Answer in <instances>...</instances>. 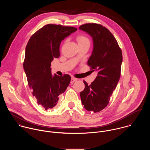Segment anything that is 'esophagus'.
I'll return each mask as SVG.
<instances>
[{
  "mask_svg": "<svg viewBox=\"0 0 150 150\" xmlns=\"http://www.w3.org/2000/svg\"><path fill=\"white\" fill-rule=\"evenodd\" d=\"M77 80V79L74 78V77H71V83H74V82H76Z\"/></svg>",
  "mask_w": 150,
  "mask_h": 150,
  "instance_id": "obj_1",
  "label": "esophagus"
}]
</instances>
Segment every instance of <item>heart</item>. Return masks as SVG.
Masks as SVG:
<instances>
[{"instance_id": "obj_1", "label": "heart", "mask_w": 150, "mask_h": 150, "mask_svg": "<svg viewBox=\"0 0 150 150\" xmlns=\"http://www.w3.org/2000/svg\"><path fill=\"white\" fill-rule=\"evenodd\" d=\"M77 42H78L79 44L86 43H89L88 38L84 35H79V36H78L77 38Z\"/></svg>"}]
</instances>
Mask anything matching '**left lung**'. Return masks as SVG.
I'll return each instance as SVG.
<instances>
[{
  "instance_id": "left-lung-1",
  "label": "left lung",
  "mask_w": 150,
  "mask_h": 150,
  "mask_svg": "<svg viewBox=\"0 0 150 150\" xmlns=\"http://www.w3.org/2000/svg\"><path fill=\"white\" fill-rule=\"evenodd\" d=\"M90 35L93 40V50L88 61L92 73L97 76L80 92L81 102L88 111L97 112L106 107L121 75L122 54L112 34L101 25L86 23L79 28Z\"/></svg>"
}]
</instances>
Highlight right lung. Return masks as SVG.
<instances>
[{"mask_svg":"<svg viewBox=\"0 0 150 150\" xmlns=\"http://www.w3.org/2000/svg\"><path fill=\"white\" fill-rule=\"evenodd\" d=\"M77 30L71 26L48 24L30 38L25 48L23 69L28 83L38 103L46 110L55 107L59 96L69 85L68 74L52 75L51 63L60 55V44L64 38Z\"/></svg>","mask_w":150,"mask_h":150,"instance_id":"obj_1","label":"right lung"}]
</instances>
